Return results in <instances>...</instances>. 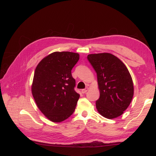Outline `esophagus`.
<instances>
[{
  "instance_id": "obj_1",
  "label": "esophagus",
  "mask_w": 156,
  "mask_h": 156,
  "mask_svg": "<svg viewBox=\"0 0 156 156\" xmlns=\"http://www.w3.org/2000/svg\"><path fill=\"white\" fill-rule=\"evenodd\" d=\"M89 90V88H88V87H87L85 89H83L82 90H81V92L83 93V94H84V93H86L88 90Z\"/></svg>"
}]
</instances>
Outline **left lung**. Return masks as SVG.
<instances>
[{"mask_svg": "<svg viewBox=\"0 0 156 156\" xmlns=\"http://www.w3.org/2000/svg\"><path fill=\"white\" fill-rule=\"evenodd\" d=\"M87 58L97 73L100 98L96 108L108 119L121 116L133 96V80L125 64L111 53L90 54Z\"/></svg>", "mask_w": 156, "mask_h": 156, "instance_id": "left-lung-1", "label": "left lung"}]
</instances>
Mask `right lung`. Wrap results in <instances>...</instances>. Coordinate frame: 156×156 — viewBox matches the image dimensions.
<instances>
[{"label": "right lung", "mask_w": 156, "mask_h": 156, "mask_svg": "<svg viewBox=\"0 0 156 156\" xmlns=\"http://www.w3.org/2000/svg\"><path fill=\"white\" fill-rule=\"evenodd\" d=\"M79 55L69 51L54 52L36 68L32 94L37 107L46 118L58 123L73 114L80 95L75 91L72 69Z\"/></svg>", "instance_id": "1"}]
</instances>
